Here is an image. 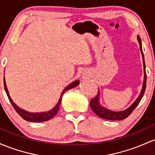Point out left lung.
<instances>
[{
    "label": "left lung",
    "instance_id": "8db88e82",
    "mask_svg": "<svg viewBox=\"0 0 155 155\" xmlns=\"http://www.w3.org/2000/svg\"><path fill=\"white\" fill-rule=\"evenodd\" d=\"M137 40L138 42L140 44V48L141 53H142L143 56V69H144V81H143V89L141 90L140 94L139 97H137V99L136 100L130 107L128 108L126 110L122 111H111L110 110H108V109H105V108L102 107L101 105L99 104V91H98L97 94L95 96L93 99H91L90 101V107L92 109V111L97 114V116H99L100 117H102L104 119L106 120H124L125 118L129 117V115L131 114L134 109H135L137 106V105L139 104L140 101L142 99L145 90H146V64H145L144 61V56H143V52L142 50V44H141V40L139 36H137Z\"/></svg>",
    "mask_w": 155,
    "mask_h": 155
}]
</instances>
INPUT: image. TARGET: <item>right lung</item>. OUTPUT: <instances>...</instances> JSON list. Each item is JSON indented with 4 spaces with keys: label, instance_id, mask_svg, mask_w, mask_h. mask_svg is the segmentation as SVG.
<instances>
[{
    "label": "right lung",
    "instance_id": "obj_1",
    "mask_svg": "<svg viewBox=\"0 0 155 155\" xmlns=\"http://www.w3.org/2000/svg\"><path fill=\"white\" fill-rule=\"evenodd\" d=\"M4 89L5 91H6V94H7V97L9 98V101L12 105V106L14 107V109H15V111H17V113L21 116L23 119H24L25 120L27 121H31V122H43V121H46L50 120L51 118H52L56 114L58 113V110H59L60 106H61V100H62V96L63 94H64V92H66V91L69 90V89H72V88L75 87L77 86L78 84H79V81H76L72 82L71 84H70L69 86H66V88L64 89V91H62L61 94V97H60L59 101H58V103L52 109L49 111H46V112H41V113H31V112H28V111L24 110V109H21V108H19L18 106L15 104L14 102L12 101V100L11 99L10 96H9V91H8L7 87H6V82H5V79L4 78Z\"/></svg>",
    "mask_w": 155,
    "mask_h": 155
}]
</instances>
